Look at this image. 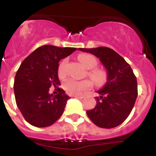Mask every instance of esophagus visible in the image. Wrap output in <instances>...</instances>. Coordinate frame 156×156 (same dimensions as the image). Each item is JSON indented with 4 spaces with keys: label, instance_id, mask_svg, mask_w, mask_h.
<instances>
[{
    "label": "esophagus",
    "instance_id": "1",
    "mask_svg": "<svg viewBox=\"0 0 156 156\" xmlns=\"http://www.w3.org/2000/svg\"><path fill=\"white\" fill-rule=\"evenodd\" d=\"M73 97L77 98V99H83V96H79V95H73Z\"/></svg>",
    "mask_w": 156,
    "mask_h": 156
}]
</instances>
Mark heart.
<instances>
[{
  "label": "heart",
  "mask_w": 156,
  "mask_h": 156,
  "mask_svg": "<svg viewBox=\"0 0 156 156\" xmlns=\"http://www.w3.org/2000/svg\"><path fill=\"white\" fill-rule=\"evenodd\" d=\"M78 60L85 68L88 69L87 74L89 78L93 81L95 85L100 86L106 80V73L103 69H95L97 66V60L90 54H80L78 56ZM66 60L60 62L57 69V73L60 78L66 75ZM92 87V83L88 79L78 81L73 78H68L63 83V88L66 92L72 95H81L83 91L87 90Z\"/></svg>",
  "instance_id": "b5f03b06"
}]
</instances>
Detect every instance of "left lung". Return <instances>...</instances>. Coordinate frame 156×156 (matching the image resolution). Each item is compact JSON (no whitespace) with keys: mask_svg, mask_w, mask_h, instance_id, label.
Masks as SVG:
<instances>
[{"mask_svg":"<svg viewBox=\"0 0 156 156\" xmlns=\"http://www.w3.org/2000/svg\"><path fill=\"white\" fill-rule=\"evenodd\" d=\"M100 59L106 68L107 83L98 90L96 106L87 111L88 117L100 128L111 129L120 126L132 111L138 96L137 78L130 66L112 48H78Z\"/></svg>","mask_w":156,"mask_h":156,"instance_id":"obj_1","label":"left lung"}]
</instances>
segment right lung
<instances>
[{"instance_id":"right-lung-1","label":"right lung","mask_w":156,"mask_h":156,"mask_svg":"<svg viewBox=\"0 0 156 156\" xmlns=\"http://www.w3.org/2000/svg\"><path fill=\"white\" fill-rule=\"evenodd\" d=\"M76 48L44 45L38 48L22 62L17 71L13 90L17 106L28 123L35 127H47L63 113L69 99L58 78L59 61L76 51ZM51 86L58 94H49Z\"/></svg>"}]
</instances>
